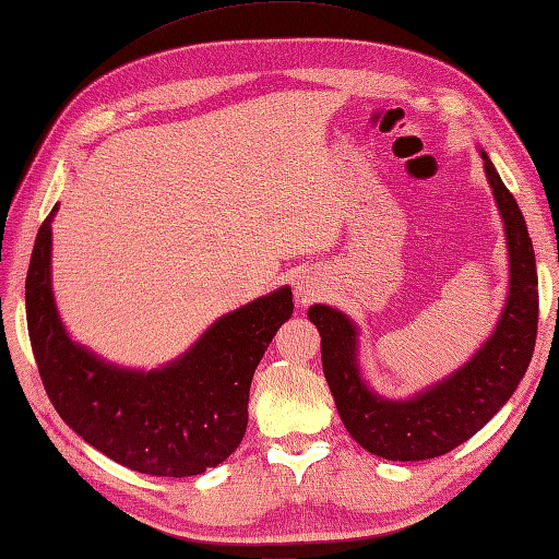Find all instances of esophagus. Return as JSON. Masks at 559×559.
<instances>
[{
    "mask_svg": "<svg viewBox=\"0 0 559 559\" xmlns=\"http://www.w3.org/2000/svg\"><path fill=\"white\" fill-rule=\"evenodd\" d=\"M297 293H300L302 302H307V300H314V297H317V290L311 288V285H307V283H297Z\"/></svg>",
    "mask_w": 559,
    "mask_h": 559,
    "instance_id": "34e87169",
    "label": "esophagus"
}]
</instances>
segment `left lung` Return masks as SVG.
<instances>
[{"label":"left lung","mask_w":559,"mask_h":559,"mask_svg":"<svg viewBox=\"0 0 559 559\" xmlns=\"http://www.w3.org/2000/svg\"><path fill=\"white\" fill-rule=\"evenodd\" d=\"M488 183L508 233L510 295L481 349L448 379L409 400H385L365 383L357 365V326L329 305L309 307L321 335V365L341 419L357 443L393 462L440 457L496 417L524 379L538 333V276L526 221L481 150Z\"/></svg>","instance_id":"obj_1"}]
</instances>
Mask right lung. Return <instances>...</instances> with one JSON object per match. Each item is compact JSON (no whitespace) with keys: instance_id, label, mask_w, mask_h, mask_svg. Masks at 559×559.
Segmentation results:
<instances>
[{"instance_id":"1","label":"right lung","mask_w":559,"mask_h":559,"mask_svg":"<svg viewBox=\"0 0 559 559\" xmlns=\"http://www.w3.org/2000/svg\"><path fill=\"white\" fill-rule=\"evenodd\" d=\"M37 230L25 276V317L51 405L85 443L150 476H194L224 462L248 428L250 383L281 323L293 314L283 285L214 321L171 365L121 369L75 345L51 295V218Z\"/></svg>"}]
</instances>
